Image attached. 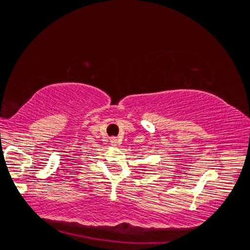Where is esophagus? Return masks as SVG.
<instances>
[{"label":"esophagus","instance_id":"1","mask_svg":"<svg viewBox=\"0 0 250 250\" xmlns=\"http://www.w3.org/2000/svg\"><path fill=\"white\" fill-rule=\"evenodd\" d=\"M111 144L113 145V146H117V144H118V139L115 137H112L111 138Z\"/></svg>","mask_w":250,"mask_h":250}]
</instances>
